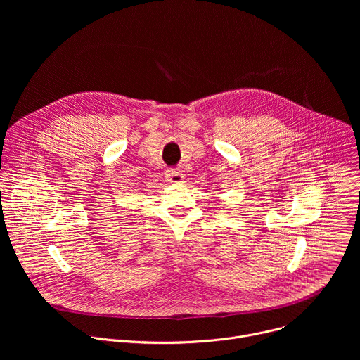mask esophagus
<instances>
[{
    "mask_svg": "<svg viewBox=\"0 0 360 360\" xmlns=\"http://www.w3.org/2000/svg\"><path fill=\"white\" fill-rule=\"evenodd\" d=\"M165 178H167V181H169V182H182V181H184V175H182L181 171L176 169V168H169V169L167 171V174H165Z\"/></svg>",
    "mask_w": 360,
    "mask_h": 360,
    "instance_id": "34e87169",
    "label": "esophagus"
}]
</instances>
